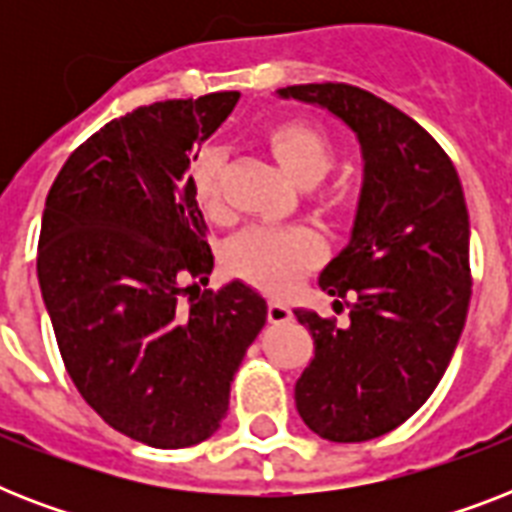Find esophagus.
<instances>
[{
    "mask_svg": "<svg viewBox=\"0 0 512 512\" xmlns=\"http://www.w3.org/2000/svg\"><path fill=\"white\" fill-rule=\"evenodd\" d=\"M268 321L271 324H287V321H292V311L284 303L273 300V303H268Z\"/></svg>",
    "mask_w": 512,
    "mask_h": 512,
    "instance_id": "1",
    "label": "esophagus"
}]
</instances>
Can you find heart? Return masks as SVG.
Listing matches in <instances>:
<instances>
[{"instance_id":"obj_1","label":"heart","mask_w":512,"mask_h":512,"mask_svg":"<svg viewBox=\"0 0 512 512\" xmlns=\"http://www.w3.org/2000/svg\"><path fill=\"white\" fill-rule=\"evenodd\" d=\"M265 146L289 180L297 185L319 183L332 164V143L305 122H281L265 132ZM220 159L204 154L191 167L193 199L207 215L220 209ZM324 252L311 228H249L225 247V268L263 292H287L305 268Z\"/></svg>"}]
</instances>
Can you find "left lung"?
<instances>
[{"label":"left lung","instance_id":"obj_1","mask_svg":"<svg viewBox=\"0 0 512 512\" xmlns=\"http://www.w3.org/2000/svg\"><path fill=\"white\" fill-rule=\"evenodd\" d=\"M276 95L324 108L361 146L350 239L319 276L348 324L295 308L316 345L297 412L316 436L358 444L409 420L452 361L470 305L465 193L436 140L372 92L292 84Z\"/></svg>","mask_w":512,"mask_h":512}]
</instances>
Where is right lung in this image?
I'll list each match as a JSON object with an SVG mask.
<instances>
[{
  "instance_id": "1",
  "label": "right lung",
  "mask_w": 512,
  "mask_h": 512,
  "mask_svg": "<svg viewBox=\"0 0 512 512\" xmlns=\"http://www.w3.org/2000/svg\"><path fill=\"white\" fill-rule=\"evenodd\" d=\"M236 100H164L108 122L68 156L44 204L36 276L63 364L111 428L156 449L220 428L268 313L239 279L179 300L185 276L207 284L215 265L191 164Z\"/></svg>"
}]
</instances>
